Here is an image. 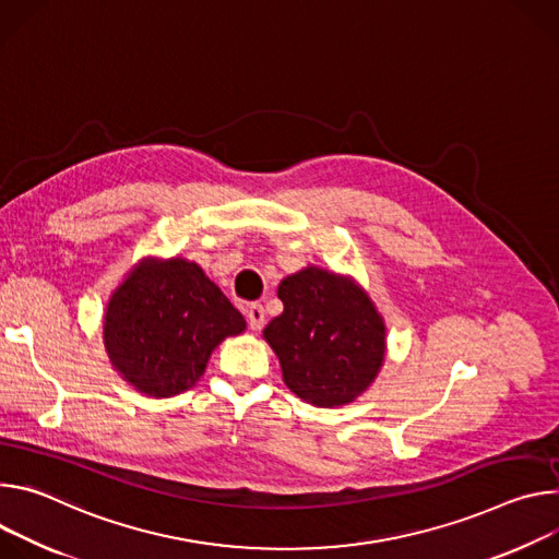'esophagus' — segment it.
<instances>
[{
	"mask_svg": "<svg viewBox=\"0 0 559 559\" xmlns=\"http://www.w3.org/2000/svg\"><path fill=\"white\" fill-rule=\"evenodd\" d=\"M246 320H248V326H251V331H262L264 326V306L262 304H248L246 306Z\"/></svg>",
	"mask_w": 559,
	"mask_h": 559,
	"instance_id": "1",
	"label": "esophagus"
}]
</instances>
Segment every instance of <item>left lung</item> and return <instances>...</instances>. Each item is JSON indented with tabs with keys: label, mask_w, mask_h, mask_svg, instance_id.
<instances>
[{
	"label": "left lung",
	"mask_w": 559,
	"mask_h": 559,
	"mask_svg": "<svg viewBox=\"0 0 559 559\" xmlns=\"http://www.w3.org/2000/svg\"><path fill=\"white\" fill-rule=\"evenodd\" d=\"M277 297L284 311L269 322L264 340L299 400L335 408L373 384L386 355V326L364 288L306 266L282 280Z\"/></svg>",
	"instance_id": "obj_1"
}]
</instances>
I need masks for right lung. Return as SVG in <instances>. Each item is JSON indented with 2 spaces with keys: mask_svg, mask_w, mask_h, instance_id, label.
I'll return each instance as SVG.
<instances>
[{
  "mask_svg": "<svg viewBox=\"0 0 559 559\" xmlns=\"http://www.w3.org/2000/svg\"><path fill=\"white\" fill-rule=\"evenodd\" d=\"M243 331L228 297L183 258L142 260L115 288L104 316L110 364L148 397L193 389L219 342Z\"/></svg>",
  "mask_w": 559,
  "mask_h": 559,
  "instance_id": "right-lung-1",
  "label": "right lung"
}]
</instances>
